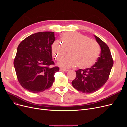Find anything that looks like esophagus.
<instances>
[{
    "label": "esophagus",
    "instance_id": "34e87169",
    "mask_svg": "<svg viewBox=\"0 0 127 127\" xmlns=\"http://www.w3.org/2000/svg\"><path fill=\"white\" fill-rule=\"evenodd\" d=\"M60 71H64V72H67L68 71V69H63V68H60Z\"/></svg>",
    "mask_w": 127,
    "mask_h": 127
}]
</instances>
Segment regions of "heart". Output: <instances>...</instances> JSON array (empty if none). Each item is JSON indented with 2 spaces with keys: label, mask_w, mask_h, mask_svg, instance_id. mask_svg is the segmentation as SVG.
Segmentation results:
<instances>
[{
  "label": "heart",
  "mask_w": 127,
  "mask_h": 127,
  "mask_svg": "<svg viewBox=\"0 0 127 127\" xmlns=\"http://www.w3.org/2000/svg\"><path fill=\"white\" fill-rule=\"evenodd\" d=\"M61 42L57 41L51 46L52 55L58 60L69 50V55L62 58L57 63L58 66L69 69L77 66L80 69L92 67L98 59L100 47L95 40L78 32L64 34Z\"/></svg>",
  "instance_id": "1"
}]
</instances>
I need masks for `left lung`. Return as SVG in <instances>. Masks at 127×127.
Wrapping results in <instances>:
<instances>
[{
  "label": "left lung",
  "mask_w": 127,
  "mask_h": 127,
  "mask_svg": "<svg viewBox=\"0 0 127 127\" xmlns=\"http://www.w3.org/2000/svg\"><path fill=\"white\" fill-rule=\"evenodd\" d=\"M101 49L97 62L90 68L76 71V77L72 85L83 93H91L98 90L109 78L113 61L108 46L97 36L94 35Z\"/></svg>",
  "instance_id": "1"
}]
</instances>
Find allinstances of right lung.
<instances>
[{"instance_id": "1", "label": "right lung", "mask_w": 127, "mask_h": 127, "mask_svg": "<svg viewBox=\"0 0 127 127\" xmlns=\"http://www.w3.org/2000/svg\"><path fill=\"white\" fill-rule=\"evenodd\" d=\"M55 40L53 32L32 34L18 45L14 66L19 83L32 93L43 92L50 87L59 71L52 60L51 45Z\"/></svg>"}]
</instances>
